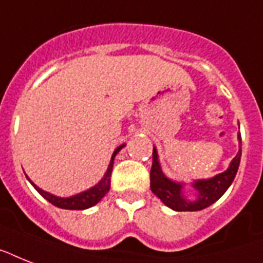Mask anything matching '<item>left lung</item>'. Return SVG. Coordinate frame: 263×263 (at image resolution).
Segmentation results:
<instances>
[{"mask_svg":"<svg viewBox=\"0 0 263 263\" xmlns=\"http://www.w3.org/2000/svg\"><path fill=\"white\" fill-rule=\"evenodd\" d=\"M239 151L236 154L231 163L228 165L227 170L223 173H219L212 178L206 180H196L191 182L193 191L196 192V198H189L183 193V187L186 183L178 182V181L170 180L165 176L162 170L159 158H158L157 147L153 150V167L150 172V187L153 193L157 197L161 198V201L166 206L172 208L177 212H193V211H201L204 208H208L216 202L219 198L223 196L227 189L231 186L232 181L235 178L238 173L239 163H240V157H242V138L240 134H238Z\"/></svg>","mask_w":263,"mask_h":263,"instance_id":"left-lung-1","label":"left lung"}]
</instances>
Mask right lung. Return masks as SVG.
I'll return each instance as SVG.
<instances>
[{
    "instance_id": "1",
    "label": "right lung",
    "mask_w": 263,
    "mask_h": 263,
    "mask_svg": "<svg viewBox=\"0 0 263 263\" xmlns=\"http://www.w3.org/2000/svg\"><path fill=\"white\" fill-rule=\"evenodd\" d=\"M125 147V144H121L113 151L112 158H110L109 166L106 168L105 174L101 178V181L98 183H96L95 186H91L90 189H87L85 192H81V193H77L74 196H70V197H59V196H55V194H51L48 192L40 189L37 185L32 182L27 176V180L32 183V186L35 187L36 191L42 194L43 197L46 198L47 201H50L52 205L58 206V208L62 209H72V211H82V209H87L90 206L96 205L100 200H101L104 196H105L110 189V176H112V168H113V162H115V157H116L119 151Z\"/></svg>"
}]
</instances>
